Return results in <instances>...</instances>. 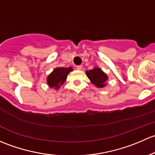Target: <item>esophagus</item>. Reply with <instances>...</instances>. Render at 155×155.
<instances>
[{
    "label": "esophagus",
    "instance_id": "obj_1",
    "mask_svg": "<svg viewBox=\"0 0 155 155\" xmlns=\"http://www.w3.org/2000/svg\"><path fill=\"white\" fill-rule=\"evenodd\" d=\"M76 69L77 70H78V71H81V69H82V66H76Z\"/></svg>",
    "mask_w": 155,
    "mask_h": 155
}]
</instances>
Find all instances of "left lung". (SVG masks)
Listing matches in <instances>:
<instances>
[{
    "mask_svg": "<svg viewBox=\"0 0 155 155\" xmlns=\"http://www.w3.org/2000/svg\"><path fill=\"white\" fill-rule=\"evenodd\" d=\"M86 74L90 82L98 88H104L107 85L108 76L99 67H94L92 69L86 71Z\"/></svg>",
    "mask_w": 155,
    "mask_h": 155,
    "instance_id": "obj_1",
    "label": "left lung"
}]
</instances>
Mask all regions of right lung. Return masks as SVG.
Instances as JSON below:
<instances>
[{
	"mask_svg": "<svg viewBox=\"0 0 155 155\" xmlns=\"http://www.w3.org/2000/svg\"><path fill=\"white\" fill-rule=\"evenodd\" d=\"M73 71L72 67H57L47 77V84L50 88L57 90L66 81L68 74Z\"/></svg>",
	"mask_w": 155,
	"mask_h": 155,
	"instance_id": "1",
	"label": "right lung"
}]
</instances>
